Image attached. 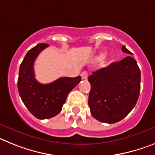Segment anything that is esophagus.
I'll return each mask as SVG.
<instances>
[{"mask_svg":"<svg viewBox=\"0 0 155 155\" xmlns=\"http://www.w3.org/2000/svg\"><path fill=\"white\" fill-rule=\"evenodd\" d=\"M81 76L82 79H87L88 74H87V71H83L81 73Z\"/></svg>","mask_w":155,"mask_h":155,"instance_id":"1","label":"esophagus"}]
</instances>
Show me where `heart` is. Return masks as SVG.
<instances>
[{"label":"heart","instance_id":"heart-1","mask_svg":"<svg viewBox=\"0 0 155 155\" xmlns=\"http://www.w3.org/2000/svg\"><path fill=\"white\" fill-rule=\"evenodd\" d=\"M105 57V53H102V54H101V55H100L99 58L100 59H103Z\"/></svg>","mask_w":155,"mask_h":155}]
</instances>
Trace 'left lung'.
<instances>
[{"label":"left lung","instance_id":"1","mask_svg":"<svg viewBox=\"0 0 155 155\" xmlns=\"http://www.w3.org/2000/svg\"><path fill=\"white\" fill-rule=\"evenodd\" d=\"M122 51L132 54L125 46ZM88 105L94 119L105 124L120 121L134 109L140 91V71L135 59L128 56L119 62L94 71Z\"/></svg>","mask_w":155,"mask_h":155}]
</instances>
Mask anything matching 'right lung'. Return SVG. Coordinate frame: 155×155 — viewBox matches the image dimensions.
Here are the masks:
<instances>
[{
  "label": "right lung",
  "instance_id": "obj_1",
  "mask_svg": "<svg viewBox=\"0 0 155 155\" xmlns=\"http://www.w3.org/2000/svg\"><path fill=\"white\" fill-rule=\"evenodd\" d=\"M49 46L39 43L26 53L19 68L18 89L23 103L39 120L57 116L61 111L70 91L81 81V77L61 78L50 84H40L35 78L34 62L40 52Z\"/></svg>",
  "mask_w": 155,
  "mask_h": 155
}]
</instances>
